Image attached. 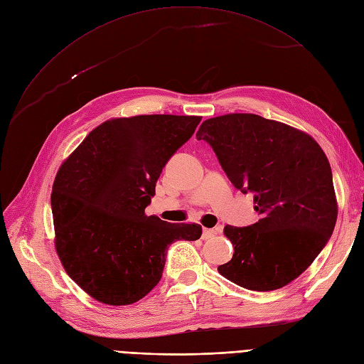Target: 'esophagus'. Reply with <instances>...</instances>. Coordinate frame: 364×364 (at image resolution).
<instances>
[{
	"mask_svg": "<svg viewBox=\"0 0 364 364\" xmlns=\"http://www.w3.org/2000/svg\"><path fill=\"white\" fill-rule=\"evenodd\" d=\"M217 235V232L214 230V228H203V232H202V239H211V237H214Z\"/></svg>",
	"mask_w": 364,
	"mask_h": 364,
	"instance_id": "34e87169",
	"label": "esophagus"
}]
</instances>
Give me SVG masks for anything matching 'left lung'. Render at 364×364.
I'll list each match as a JSON object with an SVG mask.
<instances>
[{
	"mask_svg": "<svg viewBox=\"0 0 364 364\" xmlns=\"http://www.w3.org/2000/svg\"><path fill=\"white\" fill-rule=\"evenodd\" d=\"M205 140L242 193H254L259 218L247 227L225 225L233 258L218 272L242 288H283L309 269L331 239L338 206L332 169L309 134L252 113L202 122Z\"/></svg>",
	"mask_w": 364,
	"mask_h": 364,
	"instance_id": "obj_1",
	"label": "left lung"
}]
</instances>
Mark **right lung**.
<instances>
[{
	"mask_svg": "<svg viewBox=\"0 0 364 364\" xmlns=\"http://www.w3.org/2000/svg\"><path fill=\"white\" fill-rule=\"evenodd\" d=\"M200 119L140 114L106 121L57 172L51 193L57 255L94 299L137 302L159 283L168 246L200 237L199 224L144 214L162 168Z\"/></svg>",
	"mask_w": 364,
	"mask_h": 364,
	"instance_id": "1",
	"label": "right lung"
}]
</instances>
